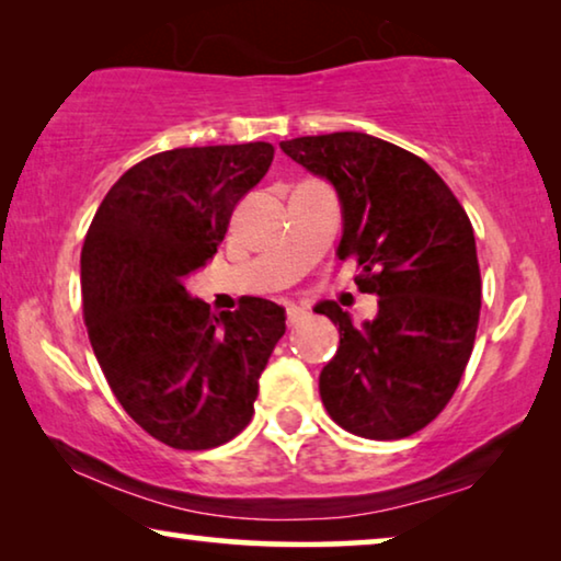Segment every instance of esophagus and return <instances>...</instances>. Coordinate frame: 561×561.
I'll return each instance as SVG.
<instances>
[{"instance_id": "esophagus-1", "label": "esophagus", "mask_w": 561, "mask_h": 561, "mask_svg": "<svg viewBox=\"0 0 561 561\" xmlns=\"http://www.w3.org/2000/svg\"><path fill=\"white\" fill-rule=\"evenodd\" d=\"M286 317H288V327H296V324H301V321L306 319V311L301 309V306H288Z\"/></svg>"}]
</instances>
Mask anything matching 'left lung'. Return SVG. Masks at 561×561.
I'll return each instance as SVG.
<instances>
[{"label":"left lung","mask_w":561,"mask_h":561,"mask_svg":"<svg viewBox=\"0 0 561 561\" xmlns=\"http://www.w3.org/2000/svg\"><path fill=\"white\" fill-rule=\"evenodd\" d=\"M280 150L329 181L342 206L340 260L378 296L363 324L319 301L340 347L319 375L321 403L365 439H403L439 416L462 380L480 319L470 219L426 160L365 133L296 137Z\"/></svg>","instance_id":"1"}]
</instances>
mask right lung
I'll list each match as a JSON object with an SVG mask.
<instances>
[{"label": "right lung", "mask_w": 561, "mask_h": 561, "mask_svg": "<svg viewBox=\"0 0 561 561\" xmlns=\"http://www.w3.org/2000/svg\"><path fill=\"white\" fill-rule=\"evenodd\" d=\"M271 163V142L158 152L114 183L83 240L96 363L122 409L173 449L219 447L250 424L260 375L286 334V309L267 298L211 313L183 286Z\"/></svg>", "instance_id": "obj_1"}]
</instances>
